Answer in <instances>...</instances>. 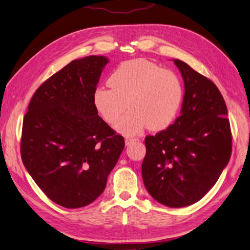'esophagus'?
Listing matches in <instances>:
<instances>
[{
	"instance_id": "esophagus-1",
	"label": "esophagus",
	"mask_w": 250,
	"mask_h": 250,
	"mask_svg": "<svg viewBox=\"0 0 250 250\" xmlns=\"http://www.w3.org/2000/svg\"><path fill=\"white\" fill-rule=\"evenodd\" d=\"M139 139L138 138H126L125 139V144L126 145H129V144H131L132 142H135V141H138Z\"/></svg>"
}]
</instances>
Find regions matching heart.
Here are the masks:
<instances>
[{
  "label": "heart",
  "mask_w": 250,
  "mask_h": 250,
  "mask_svg": "<svg viewBox=\"0 0 250 250\" xmlns=\"http://www.w3.org/2000/svg\"><path fill=\"white\" fill-rule=\"evenodd\" d=\"M111 87L101 85L93 96L98 114L114 123L126 109L130 111L115 123L124 135H136L148 127L167 128L177 117L184 99L178 75L149 61L136 58L117 66L109 79Z\"/></svg>",
  "instance_id": "b5f03b06"
}]
</instances>
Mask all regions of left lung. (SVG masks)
Segmentation results:
<instances>
[{
    "label": "left lung",
    "mask_w": 250,
    "mask_h": 250,
    "mask_svg": "<svg viewBox=\"0 0 250 250\" xmlns=\"http://www.w3.org/2000/svg\"><path fill=\"white\" fill-rule=\"evenodd\" d=\"M185 83L181 115L145 138L142 179L150 196L170 208L200 201L218 181L232 151L225 101L209 79L172 60Z\"/></svg>",
    "instance_id": "1"
}]
</instances>
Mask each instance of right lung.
I'll use <instances>...</instances> for the list:
<instances>
[{
  "mask_svg": "<svg viewBox=\"0 0 250 250\" xmlns=\"http://www.w3.org/2000/svg\"><path fill=\"white\" fill-rule=\"evenodd\" d=\"M108 57L72 61L33 95L23 121L21 157L37 186L68 209L93 203L125 142L98 115L93 96Z\"/></svg>",
  "mask_w": 250,
  "mask_h": 250,
  "instance_id": "1",
  "label": "right lung"
}]
</instances>
